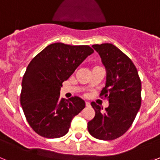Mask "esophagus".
Returning <instances> with one entry per match:
<instances>
[{
  "instance_id": "34e87169",
  "label": "esophagus",
  "mask_w": 160,
  "mask_h": 160,
  "mask_svg": "<svg viewBox=\"0 0 160 160\" xmlns=\"http://www.w3.org/2000/svg\"><path fill=\"white\" fill-rule=\"evenodd\" d=\"M86 107H90V103L89 102H86Z\"/></svg>"
}]
</instances>
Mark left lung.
I'll return each instance as SVG.
<instances>
[{
    "mask_svg": "<svg viewBox=\"0 0 160 160\" xmlns=\"http://www.w3.org/2000/svg\"><path fill=\"white\" fill-rule=\"evenodd\" d=\"M107 69V82L100 97L109 101L103 110L94 102L95 116L88 122L89 133L98 139L113 140L131 128L141 106V80L131 60L110 43L93 45Z\"/></svg>",
    "mask_w": 160,
    "mask_h": 160,
    "instance_id": "8db88e82",
    "label": "left lung"
}]
</instances>
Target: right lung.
I'll use <instances>...</instances> for the list:
<instances>
[{
  "mask_svg": "<svg viewBox=\"0 0 160 160\" xmlns=\"http://www.w3.org/2000/svg\"><path fill=\"white\" fill-rule=\"evenodd\" d=\"M94 49L89 46L49 45L32 59L23 76L21 105L28 123L39 135L60 138L69 131L71 120L85 108L78 97L60 98L62 82Z\"/></svg>",
  "mask_w": 160,
  "mask_h": 160,
  "instance_id": "add662e5",
  "label": "right lung"
}]
</instances>
